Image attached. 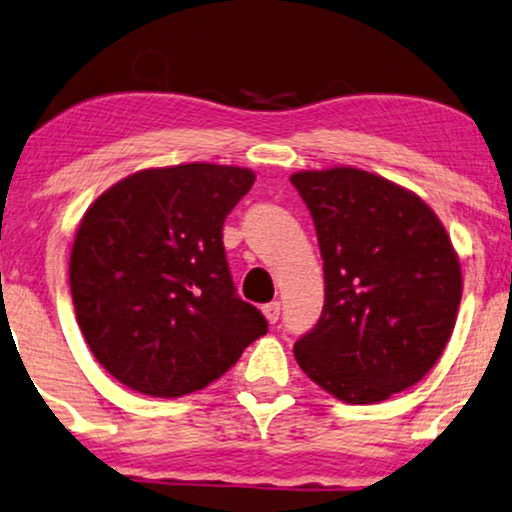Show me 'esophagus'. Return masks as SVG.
Here are the masks:
<instances>
[{
  "label": "esophagus",
  "mask_w": 512,
  "mask_h": 512,
  "mask_svg": "<svg viewBox=\"0 0 512 512\" xmlns=\"http://www.w3.org/2000/svg\"><path fill=\"white\" fill-rule=\"evenodd\" d=\"M262 314L267 316L269 323H276L278 316H281V302H269V304H264Z\"/></svg>",
  "instance_id": "esophagus-1"
}]
</instances>
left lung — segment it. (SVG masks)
Segmentation results:
<instances>
[{"instance_id": "left-lung-1", "label": "left lung", "mask_w": 512, "mask_h": 512, "mask_svg": "<svg viewBox=\"0 0 512 512\" xmlns=\"http://www.w3.org/2000/svg\"><path fill=\"white\" fill-rule=\"evenodd\" d=\"M323 257L321 319L295 342L297 364L347 404L416 385L456 326L461 262L444 224L413 191L357 167L295 172Z\"/></svg>"}]
</instances>
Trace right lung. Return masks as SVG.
<instances>
[{
    "instance_id": "right-lung-1",
    "label": "right lung",
    "mask_w": 512,
    "mask_h": 512,
    "mask_svg": "<svg viewBox=\"0 0 512 512\" xmlns=\"http://www.w3.org/2000/svg\"><path fill=\"white\" fill-rule=\"evenodd\" d=\"M248 167L189 163L125 177L84 212L70 252L75 316L96 361L148 397L208 387L267 333L236 295L224 219Z\"/></svg>"
}]
</instances>
